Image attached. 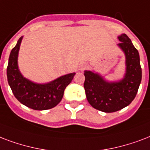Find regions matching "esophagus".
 <instances>
[{"mask_svg": "<svg viewBox=\"0 0 150 150\" xmlns=\"http://www.w3.org/2000/svg\"><path fill=\"white\" fill-rule=\"evenodd\" d=\"M86 63H81V64H80V66H79V69L81 70V71H83V69H85L86 68Z\"/></svg>", "mask_w": 150, "mask_h": 150, "instance_id": "1", "label": "esophagus"}]
</instances>
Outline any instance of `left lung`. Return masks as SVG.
Masks as SVG:
<instances>
[{
    "label": "left lung",
    "mask_w": 150,
    "mask_h": 150,
    "mask_svg": "<svg viewBox=\"0 0 150 150\" xmlns=\"http://www.w3.org/2000/svg\"><path fill=\"white\" fill-rule=\"evenodd\" d=\"M117 47L125 57L122 78L109 81L95 70H84L83 88L90 105L104 112L122 110L134 100L142 81V68L138 50L125 33L117 37Z\"/></svg>",
    "instance_id": "8db88e82"
}]
</instances>
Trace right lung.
I'll use <instances>...</instances> for the list:
<instances>
[{
	"mask_svg": "<svg viewBox=\"0 0 150 150\" xmlns=\"http://www.w3.org/2000/svg\"><path fill=\"white\" fill-rule=\"evenodd\" d=\"M23 36L11 50L7 68L8 82L18 101L35 110H49L59 104L76 73L61 76L47 83H37L25 78L18 68V59Z\"/></svg>",
	"mask_w": 150,
	"mask_h": 150,
	"instance_id": "obj_1",
	"label": "right lung"
}]
</instances>
